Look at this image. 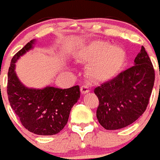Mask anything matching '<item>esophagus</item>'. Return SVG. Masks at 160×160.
Here are the masks:
<instances>
[{"label": "esophagus", "instance_id": "1", "mask_svg": "<svg viewBox=\"0 0 160 160\" xmlns=\"http://www.w3.org/2000/svg\"><path fill=\"white\" fill-rule=\"evenodd\" d=\"M90 91V88H89V86L87 84H84L82 85L81 87V92L82 94H87Z\"/></svg>", "mask_w": 160, "mask_h": 160}]
</instances>
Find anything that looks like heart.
I'll return each mask as SVG.
<instances>
[{"label":"heart","mask_w":160,"mask_h":160,"mask_svg":"<svg viewBox=\"0 0 160 160\" xmlns=\"http://www.w3.org/2000/svg\"><path fill=\"white\" fill-rule=\"evenodd\" d=\"M122 58L119 49L102 42L90 44L80 53V59L91 62L89 70L96 78H105L112 75L122 62Z\"/></svg>","instance_id":"1"}]
</instances>
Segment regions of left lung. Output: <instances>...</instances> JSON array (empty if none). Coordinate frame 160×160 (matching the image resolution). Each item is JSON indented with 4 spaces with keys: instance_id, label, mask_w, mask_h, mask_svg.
<instances>
[{
    "instance_id": "1",
    "label": "left lung",
    "mask_w": 160,
    "mask_h": 160,
    "mask_svg": "<svg viewBox=\"0 0 160 160\" xmlns=\"http://www.w3.org/2000/svg\"><path fill=\"white\" fill-rule=\"evenodd\" d=\"M155 82V70L148 53L141 47L134 66L94 89L99 100L98 120L107 130L124 128L146 111Z\"/></svg>"
}]
</instances>
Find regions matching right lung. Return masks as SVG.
<instances>
[{"mask_svg": "<svg viewBox=\"0 0 160 160\" xmlns=\"http://www.w3.org/2000/svg\"><path fill=\"white\" fill-rule=\"evenodd\" d=\"M35 42L33 39L28 42L11 60L7 85L8 102L28 131L39 135H56L67 123L71 108L80 98V89L78 86L68 89L49 86L33 89L20 81L15 63L33 48Z\"/></svg>", "mask_w": 160, "mask_h": 160, "instance_id": "add662e5", "label": "right lung"}]
</instances>
